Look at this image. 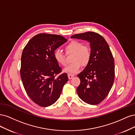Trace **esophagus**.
Masks as SVG:
<instances>
[{
	"instance_id": "1",
	"label": "esophagus",
	"mask_w": 135,
	"mask_h": 135,
	"mask_svg": "<svg viewBox=\"0 0 135 135\" xmlns=\"http://www.w3.org/2000/svg\"><path fill=\"white\" fill-rule=\"evenodd\" d=\"M68 79H71L72 78L74 77V75H71V74H68Z\"/></svg>"
}]
</instances>
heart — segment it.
Here are the masks:
<instances>
[{"instance_id": "heart-1", "label": "heart", "mask_w": 135, "mask_h": 135, "mask_svg": "<svg viewBox=\"0 0 135 135\" xmlns=\"http://www.w3.org/2000/svg\"><path fill=\"white\" fill-rule=\"evenodd\" d=\"M67 53H73L71 64L64 69L65 72L75 74L79 71L81 65L86 66L91 58V51L89 47L83 45L79 41H72L65 46ZM54 57L57 63L63 66H66L65 55L62 50L56 49L54 52Z\"/></svg>"}]
</instances>
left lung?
I'll return each mask as SVG.
<instances>
[{"mask_svg":"<svg viewBox=\"0 0 135 135\" xmlns=\"http://www.w3.org/2000/svg\"><path fill=\"white\" fill-rule=\"evenodd\" d=\"M71 37L90 42V60L83 71L77 75L81 82L76 90L82 101L97 105L107 97L113 84V56L105 39L98 33L90 31Z\"/></svg>","mask_w":135,"mask_h":135,"instance_id":"8db88e82","label":"left lung"}]
</instances>
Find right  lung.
Here are the masks:
<instances>
[{"mask_svg": "<svg viewBox=\"0 0 135 135\" xmlns=\"http://www.w3.org/2000/svg\"><path fill=\"white\" fill-rule=\"evenodd\" d=\"M67 40L57 35L40 33L26 45L21 56V77L28 97L37 105L49 107L59 99L68 81L54 57V51Z\"/></svg>", "mask_w": 135, "mask_h": 135, "instance_id": "1", "label": "right lung"}]
</instances>
